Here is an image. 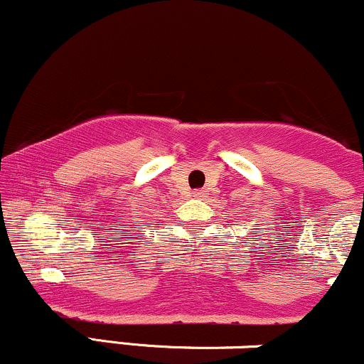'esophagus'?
I'll list each match as a JSON object with an SVG mask.
<instances>
[{
	"label": "esophagus",
	"mask_w": 364,
	"mask_h": 364,
	"mask_svg": "<svg viewBox=\"0 0 364 364\" xmlns=\"http://www.w3.org/2000/svg\"><path fill=\"white\" fill-rule=\"evenodd\" d=\"M207 193L203 190H196V191H193V196H196V198H203V196H205Z\"/></svg>",
	"instance_id": "1"
}]
</instances>
